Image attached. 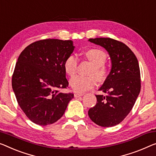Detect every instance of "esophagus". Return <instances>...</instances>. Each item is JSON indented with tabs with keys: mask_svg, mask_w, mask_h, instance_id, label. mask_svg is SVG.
I'll use <instances>...</instances> for the list:
<instances>
[{
	"mask_svg": "<svg viewBox=\"0 0 156 156\" xmlns=\"http://www.w3.org/2000/svg\"><path fill=\"white\" fill-rule=\"evenodd\" d=\"M83 95V94H78V93H76V94H74V97H76V98H78L79 97H82Z\"/></svg>",
	"mask_w": 156,
	"mask_h": 156,
	"instance_id": "34e87169",
	"label": "esophagus"
}]
</instances>
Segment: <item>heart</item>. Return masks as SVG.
Instances as JSON below:
<instances>
[{
    "label": "heart",
    "instance_id": "b5f03b06",
    "mask_svg": "<svg viewBox=\"0 0 156 156\" xmlns=\"http://www.w3.org/2000/svg\"><path fill=\"white\" fill-rule=\"evenodd\" d=\"M85 57L94 64L89 72L90 76H84L78 75L72 77L69 80V85L76 92H83L94 87L97 83L103 82L107 78L108 70L104 63L106 55L103 50L99 49H91L85 52ZM78 59L73 55H71L65 59L64 66L66 73L73 76L77 71Z\"/></svg>",
    "mask_w": 156,
    "mask_h": 156
}]
</instances>
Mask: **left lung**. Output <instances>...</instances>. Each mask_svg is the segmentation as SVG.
I'll list each match as a JSON object with an SVG mask.
<instances>
[{
	"instance_id": "obj_1",
	"label": "left lung",
	"mask_w": 156,
	"mask_h": 156,
	"mask_svg": "<svg viewBox=\"0 0 156 156\" xmlns=\"http://www.w3.org/2000/svg\"><path fill=\"white\" fill-rule=\"evenodd\" d=\"M89 41L108 51L111 70L96 95L97 104L90 108V119L99 126L119 124L133 108L141 90L140 69L135 55L122 42L111 38H90Z\"/></svg>"
}]
</instances>
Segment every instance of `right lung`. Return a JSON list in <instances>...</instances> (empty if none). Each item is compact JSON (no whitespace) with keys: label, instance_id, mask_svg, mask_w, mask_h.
I'll return each instance as SVG.
<instances>
[{"label":"right lung","instance_id":"right-lung-1","mask_svg":"<svg viewBox=\"0 0 156 156\" xmlns=\"http://www.w3.org/2000/svg\"><path fill=\"white\" fill-rule=\"evenodd\" d=\"M73 50V41L48 38L30 44L19 56L12 86L20 108L37 125L57 121L73 98L59 92L68 87L64 64Z\"/></svg>","mask_w":156,"mask_h":156}]
</instances>
